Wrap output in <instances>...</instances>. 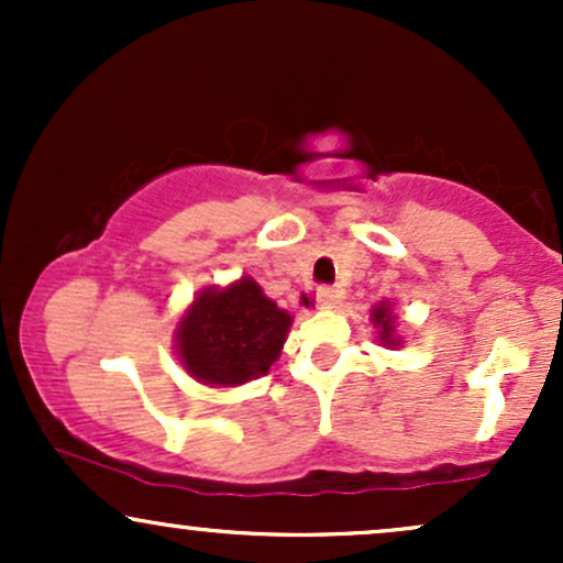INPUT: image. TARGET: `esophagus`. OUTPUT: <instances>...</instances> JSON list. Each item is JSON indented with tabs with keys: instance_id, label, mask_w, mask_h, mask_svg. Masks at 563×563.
I'll return each mask as SVG.
<instances>
[{
	"instance_id": "obj_1",
	"label": "esophagus",
	"mask_w": 563,
	"mask_h": 563,
	"mask_svg": "<svg viewBox=\"0 0 563 563\" xmlns=\"http://www.w3.org/2000/svg\"><path fill=\"white\" fill-rule=\"evenodd\" d=\"M341 299H344V290L339 286H322L318 290V303L322 309H333Z\"/></svg>"
}]
</instances>
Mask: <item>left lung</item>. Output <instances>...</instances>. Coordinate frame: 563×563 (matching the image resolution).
I'll return each instance as SVG.
<instances>
[{"label": "left lung", "mask_w": 563, "mask_h": 563, "mask_svg": "<svg viewBox=\"0 0 563 563\" xmlns=\"http://www.w3.org/2000/svg\"><path fill=\"white\" fill-rule=\"evenodd\" d=\"M373 328H378V341L384 346H399V339L394 335V312H391V303L380 301L373 307L371 312Z\"/></svg>", "instance_id": "left-lung-1"}]
</instances>
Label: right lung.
<instances>
[{"label":"right lung","instance_id":"1","mask_svg":"<svg viewBox=\"0 0 563 563\" xmlns=\"http://www.w3.org/2000/svg\"><path fill=\"white\" fill-rule=\"evenodd\" d=\"M290 328V314L241 277L228 288H206L177 325L185 371L206 386H241L269 371Z\"/></svg>","mask_w":563,"mask_h":563}]
</instances>
